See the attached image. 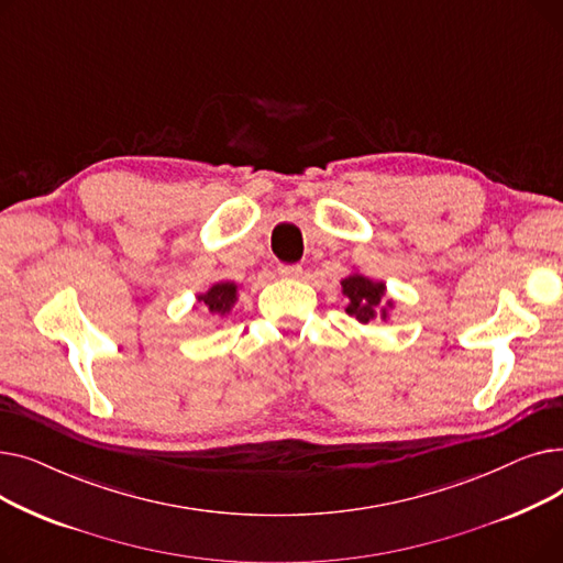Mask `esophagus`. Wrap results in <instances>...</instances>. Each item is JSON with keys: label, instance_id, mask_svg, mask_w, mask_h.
Instances as JSON below:
<instances>
[{"label": "esophagus", "instance_id": "esophagus-1", "mask_svg": "<svg viewBox=\"0 0 563 563\" xmlns=\"http://www.w3.org/2000/svg\"><path fill=\"white\" fill-rule=\"evenodd\" d=\"M278 274L283 276V278H299L301 274H303V269L299 264H280L278 266Z\"/></svg>", "mask_w": 563, "mask_h": 563}]
</instances>
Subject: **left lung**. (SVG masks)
I'll use <instances>...</instances> for the list:
<instances>
[{
  "mask_svg": "<svg viewBox=\"0 0 563 563\" xmlns=\"http://www.w3.org/2000/svg\"><path fill=\"white\" fill-rule=\"evenodd\" d=\"M342 297L346 299L344 312L356 317L361 323H369L374 319L390 321L397 301L388 294V285L383 280H374L365 276L358 266H351L349 276L340 280Z\"/></svg>",
  "mask_w": 563,
  "mask_h": 563,
  "instance_id": "1",
  "label": "left lung"
}]
</instances>
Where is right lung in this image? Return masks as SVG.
I'll return each instance as SVG.
<instances>
[{
	"instance_id": "right-lung-1",
	"label": "right lung",
	"mask_w": 563,
	"mask_h": 563,
	"mask_svg": "<svg viewBox=\"0 0 563 563\" xmlns=\"http://www.w3.org/2000/svg\"><path fill=\"white\" fill-rule=\"evenodd\" d=\"M240 289L242 285L234 280H219L214 285L207 287L205 291L196 294V303L194 310H202V314H217L221 319L230 317L232 310L240 303Z\"/></svg>"
}]
</instances>
